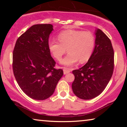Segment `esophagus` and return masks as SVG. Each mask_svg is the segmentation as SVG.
Returning a JSON list of instances; mask_svg holds the SVG:
<instances>
[{
  "label": "esophagus",
  "instance_id": "34e87169",
  "mask_svg": "<svg viewBox=\"0 0 127 127\" xmlns=\"http://www.w3.org/2000/svg\"><path fill=\"white\" fill-rule=\"evenodd\" d=\"M70 72V70L68 68H66V67H64V74H66L67 73H68Z\"/></svg>",
  "mask_w": 127,
  "mask_h": 127
}]
</instances>
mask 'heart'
<instances>
[{
  "label": "heart",
  "instance_id": "heart-1",
  "mask_svg": "<svg viewBox=\"0 0 127 127\" xmlns=\"http://www.w3.org/2000/svg\"><path fill=\"white\" fill-rule=\"evenodd\" d=\"M58 39L59 41L55 40L49 41L48 48L58 61L61 60L67 49L69 53L61 61V64L67 66L73 65L78 61L81 64L87 62L95 48V37L89 31H64L59 33Z\"/></svg>",
  "mask_w": 127,
  "mask_h": 127
}]
</instances>
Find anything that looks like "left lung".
I'll use <instances>...</instances> for the list:
<instances>
[{
    "label": "left lung",
    "instance_id": "8db88e82",
    "mask_svg": "<svg viewBox=\"0 0 127 127\" xmlns=\"http://www.w3.org/2000/svg\"><path fill=\"white\" fill-rule=\"evenodd\" d=\"M95 46L88 61L72 71L73 93L82 99H91L105 89L114 70V50L109 38L100 30L95 32Z\"/></svg>",
    "mask_w": 127,
    "mask_h": 127
}]
</instances>
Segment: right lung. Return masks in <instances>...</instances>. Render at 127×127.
Wrapping results in <instances>:
<instances>
[{"label":"right lung","instance_id":"obj_1","mask_svg":"<svg viewBox=\"0 0 127 127\" xmlns=\"http://www.w3.org/2000/svg\"><path fill=\"white\" fill-rule=\"evenodd\" d=\"M51 24H36L17 40L13 53V70L20 87L35 100H44L53 94L64 74L54 68L56 62L48 48Z\"/></svg>","mask_w":127,"mask_h":127}]
</instances>
